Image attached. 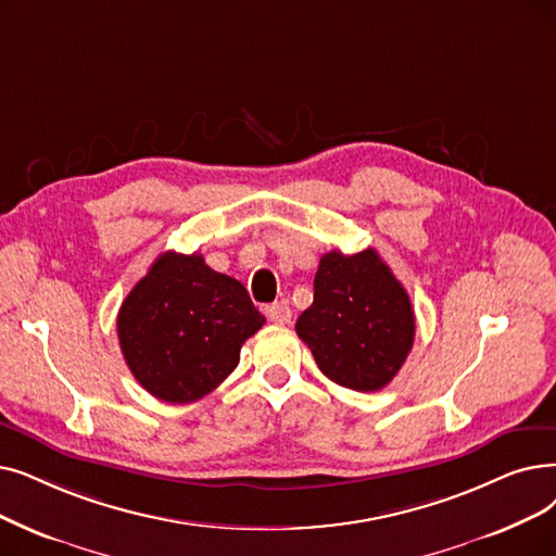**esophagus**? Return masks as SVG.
<instances>
[{"label": "esophagus", "instance_id": "esophagus-1", "mask_svg": "<svg viewBox=\"0 0 556 556\" xmlns=\"http://www.w3.org/2000/svg\"><path fill=\"white\" fill-rule=\"evenodd\" d=\"M265 316H268V320L275 325H288L293 318V311L286 302H275L265 308Z\"/></svg>", "mask_w": 556, "mask_h": 556}]
</instances>
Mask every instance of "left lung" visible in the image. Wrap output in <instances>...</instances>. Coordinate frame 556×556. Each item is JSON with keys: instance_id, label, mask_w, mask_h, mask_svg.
<instances>
[{"instance_id": "1", "label": "left lung", "mask_w": 556, "mask_h": 556, "mask_svg": "<svg viewBox=\"0 0 556 556\" xmlns=\"http://www.w3.org/2000/svg\"><path fill=\"white\" fill-rule=\"evenodd\" d=\"M323 375L345 389L372 393L397 375L414 348L416 316L404 286L368 248L320 258L313 304L295 325Z\"/></svg>"}]
</instances>
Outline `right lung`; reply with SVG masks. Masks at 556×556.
I'll use <instances>...</instances> for the list:
<instances>
[{
    "instance_id": "obj_1",
    "label": "right lung",
    "mask_w": 556,
    "mask_h": 556,
    "mask_svg": "<svg viewBox=\"0 0 556 556\" xmlns=\"http://www.w3.org/2000/svg\"><path fill=\"white\" fill-rule=\"evenodd\" d=\"M263 323L245 286L211 270L202 254L163 252L119 306L117 338L144 391L188 404L233 372Z\"/></svg>"
}]
</instances>
